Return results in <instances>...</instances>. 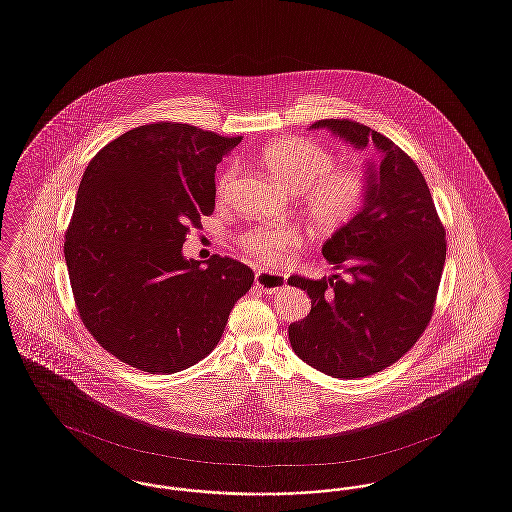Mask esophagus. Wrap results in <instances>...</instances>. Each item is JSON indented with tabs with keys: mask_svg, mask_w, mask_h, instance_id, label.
<instances>
[{
	"mask_svg": "<svg viewBox=\"0 0 512 512\" xmlns=\"http://www.w3.org/2000/svg\"><path fill=\"white\" fill-rule=\"evenodd\" d=\"M255 284L261 287L265 293H278L280 289L286 287V278L280 274H270V272H257L255 274Z\"/></svg>",
	"mask_w": 512,
	"mask_h": 512,
	"instance_id": "obj_1",
	"label": "esophagus"
}]
</instances>
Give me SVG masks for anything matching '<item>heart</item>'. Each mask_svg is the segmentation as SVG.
<instances>
[{
    "label": "heart",
    "mask_w": 512,
    "mask_h": 512,
    "mask_svg": "<svg viewBox=\"0 0 512 512\" xmlns=\"http://www.w3.org/2000/svg\"><path fill=\"white\" fill-rule=\"evenodd\" d=\"M263 164L278 183L293 194L308 223L318 230L333 232L348 225L366 204L368 177L354 165H337L328 146L303 137H289L270 144L263 152ZM238 175L234 165L217 179V198L225 200ZM301 244L295 226H253L238 236V246L265 265H282L291 249Z\"/></svg>",
    "instance_id": "b5f03b06"
}]
</instances>
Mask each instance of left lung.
Returning <instances> with one entry per match:
<instances>
[{"instance_id":"left-lung-1","label":"left lung","mask_w":512,"mask_h":512,"mask_svg":"<svg viewBox=\"0 0 512 512\" xmlns=\"http://www.w3.org/2000/svg\"><path fill=\"white\" fill-rule=\"evenodd\" d=\"M356 148L375 144L360 213L322 247L345 268L322 280L291 276L312 299L307 318L289 326L295 354L326 375L358 379L398 362L429 326L446 263V228L417 164L389 137L352 120H318Z\"/></svg>"}]
</instances>
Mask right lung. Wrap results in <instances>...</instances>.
Instances as JSON below:
<instances>
[{
  "label": "right lung",
  "instance_id": "obj_1",
  "mask_svg": "<svg viewBox=\"0 0 512 512\" xmlns=\"http://www.w3.org/2000/svg\"><path fill=\"white\" fill-rule=\"evenodd\" d=\"M240 141L152 122L87 165L64 259L83 326L123 364L158 375L198 364L253 286V270L236 259L183 257L186 234L215 209L217 164Z\"/></svg>",
  "mask_w": 512,
  "mask_h": 512
}]
</instances>
